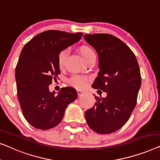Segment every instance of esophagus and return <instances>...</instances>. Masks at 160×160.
<instances>
[{
    "label": "esophagus",
    "instance_id": "34e87169",
    "mask_svg": "<svg viewBox=\"0 0 160 160\" xmlns=\"http://www.w3.org/2000/svg\"><path fill=\"white\" fill-rule=\"evenodd\" d=\"M77 92H78V96L82 95V94L83 93H84V91H83L82 90H80V89H77Z\"/></svg>",
    "mask_w": 160,
    "mask_h": 160
}]
</instances>
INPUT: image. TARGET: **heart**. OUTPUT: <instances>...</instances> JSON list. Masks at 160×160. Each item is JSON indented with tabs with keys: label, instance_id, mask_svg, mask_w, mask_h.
I'll list each match as a JSON object with an SVG mask.
<instances>
[{
	"label": "heart",
	"instance_id": "heart-1",
	"mask_svg": "<svg viewBox=\"0 0 160 160\" xmlns=\"http://www.w3.org/2000/svg\"><path fill=\"white\" fill-rule=\"evenodd\" d=\"M79 51L85 61L91 57V56L95 55V53H94L93 49L88 46H80L79 48ZM67 56H68V51L67 50H63L58 53V65L60 68H62V67H64ZM88 80V79L85 76L75 75L72 77L69 80L68 82L71 85L77 88H84L87 85Z\"/></svg>",
	"mask_w": 160,
	"mask_h": 160
}]
</instances>
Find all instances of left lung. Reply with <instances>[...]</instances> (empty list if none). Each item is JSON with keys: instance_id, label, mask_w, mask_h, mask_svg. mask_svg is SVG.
I'll return each mask as SVG.
<instances>
[{"instance_id": "obj_1", "label": "left lung", "mask_w": 160, "mask_h": 160, "mask_svg": "<svg viewBox=\"0 0 160 160\" xmlns=\"http://www.w3.org/2000/svg\"><path fill=\"white\" fill-rule=\"evenodd\" d=\"M84 38L98 57L99 72L92 87L107 93L105 98L95 96L96 102L85 112V120L93 131L112 133L127 122L136 107L140 69L133 52L119 38L103 33Z\"/></svg>"}]
</instances>
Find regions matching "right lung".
<instances>
[{
    "mask_svg": "<svg viewBox=\"0 0 160 160\" xmlns=\"http://www.w3.org/2000/svg\"><path fill=\"white\" fill-rule=\"evenodd\" d=\"M82 36V32L47 30L32 38L22 49L15 71L17 96L24 118L33 127L40 130L56 127L67 105L78 98L73 88H62L55 95V91H49V85L60 73L58 53Z\"/></svg>",
    "mask_w": 160,
    "mask_h": 160,
    "instance_id": "right-lung-1",
    "label": "right lung"
}]
</instances>
